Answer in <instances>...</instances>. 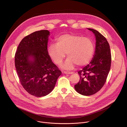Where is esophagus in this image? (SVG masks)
Returning <instances> with one entry per match:
<instances>
[{
    "label": "esophagus",
    "mask_w": 127,
    "mask_h": 127,
    "mask_svg": "<svg viewBox=\"0 0 127 127\" xmlns=\"http://www.w3.org/2000/svg\"><path fill=\"white\" fill-rule=\"evenodd\" d=\"M63 72L65 74H71L73 73V72H69V71H64Z\"/></svg>",
    "instance_id": "1"
}]
</instances>
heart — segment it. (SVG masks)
<instances>
[{"label": "heart", "instance_id": "obj_1", "mask_svg": "<svg viewBox=\"0 0 127 127\" xmlns=\"http://www.w3.org/2000/svg\"><path fill=\"white\" fill-rule=\"evenodd\" d=\"M95 51L94 44L87 38L75 34H64L58 37L56 44L48 48L49 56L56 64L60 65L66 53L68 58L62 68L72 69L76 65L83 66L91 60Z\"/></svg>", "mask_w": 127, "mask_h": 127}]
</instances>
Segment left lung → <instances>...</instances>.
Segmentation results:
<instances>
[{"mask_svg":"<svg viewBox=\"0 0 127 127\" xmlns=\"http://www.w3.org/2000/svg\"><path fill=\"white\" fill-rule=\"evenodd\" d=\"M87 29L95 35V52L90 63L78 71L80 80L74 85L78 93L85 96L95 94L102 87L111 65L110 47L106 38L95 30Z\"/></svg>","mask_w":127,"mask_h":127,"instance_id":"left-lung-1","label":"left lung"}]
</instances>
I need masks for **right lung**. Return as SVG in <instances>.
I'll return each mask as SVG.
<instances>
[{
  "instance_id": "1",
  "label": "right lung",
  "mask_w": 127,
  "mask_h": 127,
  "mask_svg": "<svg viewBox=\"0 0 127 127\" xmlns=\"http://www.w3.org/2000/svg\"><path fill=\"white\" fill-rule=\"evenodd\" d=\"M48 30L34 32L20 42L15 54V66L20 82L30 94L42 97L55 87L62 72L49 56Z\"/></svg>"
}]
</instances>
